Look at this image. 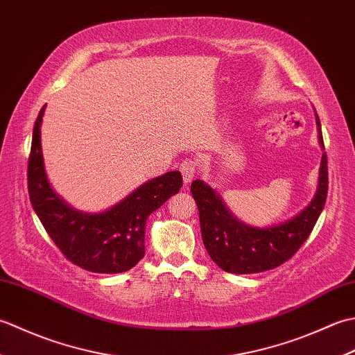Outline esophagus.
Segmentation results:
<instances>
[{
  "label": "esophagus",
  "mask_w": 355,
  "mask_h": 355,
  "mask_svg": "<svg viewBox=\"0 0 355 355\" xmlns=\"http://www.w3.org/2000/svg\"><path fill=\"white\" fill-rule=\"evenodd\" d=\"M198 169V162L195 158H184L180 164V172H182L184 183H191L192 178L195 175V172Z\"/></svg>",
  "instance_id": "1"
}]
</instances>
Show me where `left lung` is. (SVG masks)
<instances>
[{"label": "left lung", "mask_w": 355, "mask_h": 355, "mask_svg": "<svg viewBox=\"0 0 355 355\" xmlns=\"http://www.w3.org/2000/svg\"><path fill=\"white\" fill-rule=\"evenodd\" d=\"M315 123L319 143L325 149L318 114ZM191 192L200 212L202 243L216 266L236 275L261 273L288 261L310 236L328 195L327 154L322 155L318 192L310 206L293 220L275 227L254 229L239 223L220 197L200 180L191 184Z\"/></svg>", "instance_id": "obj_1"}]
</instances>
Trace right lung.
Listing matches in <instances>:
<instances>
[{"label":"right lung","instance_id":"1","mask_svg":"<svg viewBox=\"0 0 355 355\" xmlns=\"http://www.w3.org/2000/svg\"><path fill=\"white\" fill-rule=\"evenodd\" d=\"M33 126L27 166L30 202L53 243L74 266L93 273H122L145 256L146 218L183 186L182 173L172 171L140 186L130 197L103 214L73 210L51 191L44 171L41 122Z\"/></svg>","mask_w":355,"mask_h":355}]
</instances>
